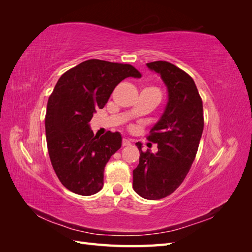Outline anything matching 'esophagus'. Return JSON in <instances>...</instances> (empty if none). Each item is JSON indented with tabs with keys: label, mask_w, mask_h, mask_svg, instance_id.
I'll return each mask as SVG.
<instances>
[{
	"label": "esophagus",
	"mask_w": 252,
	"mask_h": 252,
	"mask_svg": "<svg viewBox=\"0 0 252 252\" xmlns=\"http://www.w3.org/2000/svg\"><path fill=\"white\" fill-rule=\"evenodd\" d=\"M122 144H123V146H129V145L131 144V142L127 140V139H123V142H122Z\"/></svg>",
	"instance_id": "1"
}]
</instances>
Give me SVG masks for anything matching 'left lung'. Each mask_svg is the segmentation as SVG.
Wrapping results in <instances>:
<instances>
[{"label":"left lung","mask_w":252,"mask_h":252,"mask_svg":"<svg viewBox=\"0 0 252 252\" xmlns=\"http://www.w3.org/2000/svg\"><path fill=\"white\" fill-rule=\"evenodd\" d=\"M167 87L168 101L147 139L158 144V152L142 151L133 170L134 191L147 200L171 194L190 170L204 129L203 103L195 83L185 71L166 61L146 64Z\"/></svg>","instance_id":"1"}]
</instances>
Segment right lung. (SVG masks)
<instances>
[{"instance_id":"right-lung-1","label":"right lung","mask_w":252,"mask_h":252,"mask_svg":"<svg viewBox=\"0 0 252 252\" xmlns=\"http://www.w3.org/2000/svg\"><path fill=\"white\" fill-rule=\"evenodd\" d=\"M142 75L129 64L88 60L61 77L48 98L45 129L51 165L70 191L91 195L104 185V168L122 146L120 132L94 135L89 122L126 78Z\"/></svg>"}]
</instances>
